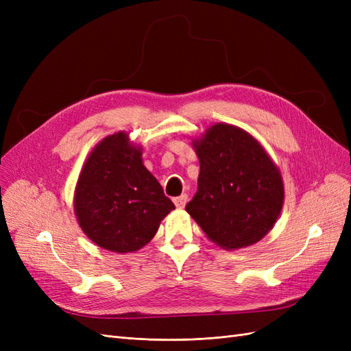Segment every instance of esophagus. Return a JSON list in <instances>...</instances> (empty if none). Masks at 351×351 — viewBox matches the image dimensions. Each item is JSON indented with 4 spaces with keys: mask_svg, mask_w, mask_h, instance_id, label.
<instances>
[{
    "mask_svg": "<svg viewBox=\"0 0 351 351\" xmlns=\"http://www.w3.org/2000/svg\"><path fill=\"white\" fill-rule=\"evenodd\" d=\"M186 202H187V195L186 193H183L182 196H178V197H174V205L177 206V208H184V205H186Z\"/></svg>",
    "mask_w": 351,
    "mask_h": 351,
    "instance_id": "1",
    "label": "esophagus"
}]
</instances>
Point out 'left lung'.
Returning a JSON list of instances; mask_svg holds the SVG:
<instances>
[{
    "label": "left lung",
    "instance_id": "obj_1",
    "mask_svg": "<svg viewBox=\"0 0 351 351\" xmlns=\"http://www.w3.org/2000/svg\"><path fill=\"white\" fill-rule=\"evenodd\" d=\"M195 149L197 192L186 210L208 239L224 249H240L267 236L281 212L284 186L258 141L221 123L195 141Z\"/></svg>",
    "mask_w": 351,
    "mask_h": 351
}]
</instances>
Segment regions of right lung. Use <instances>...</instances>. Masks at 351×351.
<instances>
[{"instance_id":"right-lung-1","label":"right lung","mask_w":351,"mask_h":351,"mask_svg":"<svg viewBox=\"0 0 351 351\" xmlns=\"http://www.w3.org/2000/svg\"><path fill=\"white\" fill-rule=\"evenodd\" d=\"M141 156L120 132L98 143L83 165L74 210L84 234L102 249L139 250L176 208Z\"/></svg>"}]
</instances>
